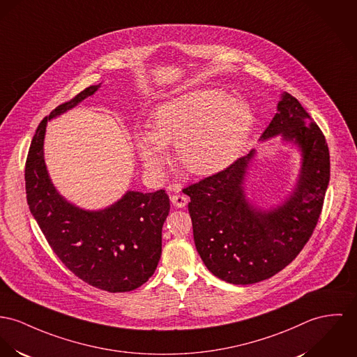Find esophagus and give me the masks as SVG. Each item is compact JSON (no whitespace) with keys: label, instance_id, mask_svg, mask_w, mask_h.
Masks as SVG:
<instances>
[{"label":"esophagus","instance_id":"34e87169","mask_svg":"<svg viewBox=\"0 0 357 357\" xmlns=\"http://www.w3.org/2000/svg\"><path fill=\"white\" fill-rule=\"evenodd\" d=\"M171 202L176 208H185L188 204V197H185L182 194H174V195H171Z\"/></svg>","mask_w":357,"mask_h":357}]
</instances>
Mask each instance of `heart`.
I'll return each mask as SVG.
<instances>
[{
	"label": "heart",
	"instance_id": "heart-1",
	"mask_svg": "<svg viewBox=\"0 0 357 357\" xmlns=\"http://www.w3.org/2000/svg\"><path fill=\"white\" fill-rule=\"evenodd\" d=\"M254 111L242 98L218 88L178 93L152 114L151 132H136L135 146L145 171L162 178L165 146L175 145L181 165L192 175H211L234 163L246 146Z\"/></svg>",
	"mask_w": 357,
	"mask_h": 357
}]
</instances>
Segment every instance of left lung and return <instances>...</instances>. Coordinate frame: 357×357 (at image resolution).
I'll return each mask as SVG.
<instances>
[{
	"instance_id": "8db88e82",
	"label": "left lung",
	"mask_w": 357,
	"mask_h": 357,
	"mask_svg": "<svg viewBox=\"0 0 357 357\" xmlns=\"http://www.w3.org/2000/svg\"><path fill=\"white\" fill-rule=\"evenodd\" d=\"M277 136L296 145L302 156L296 185L278 205L264 209L247 198L245 182L255 149L183 189L190 197L195 248L208 271L229 284H254L282 271L308 242L322 211L329 148L310 114L288 92L281 93L259 139Z\"/></svg>"
}]
</instances>
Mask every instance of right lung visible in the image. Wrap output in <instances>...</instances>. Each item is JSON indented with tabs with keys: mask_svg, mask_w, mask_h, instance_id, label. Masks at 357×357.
I'll use <instances>...</instances> for the list:
<instances>
[{
	"mask_svg": "<svg viewBox=\"0 0 357 357\" xmlns=\"http://www.w3.org/2000/svg\"><path fill=\"white\" fill-rule=\"evenodd\" d=\"M99 88L100 84L85 88L39 123L26 163L27 202L46 241L72 273L107 292H129L146 282L158 268L168 195L165 190H129L105 209L86 211L58 192L45 163L47 122Z\"/></svg>",
	"mask_w": 357,
	"mask_h": 357,
	"instance_id": "right-lung-1",
	"label": "right lung"
}]
</instances>
